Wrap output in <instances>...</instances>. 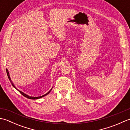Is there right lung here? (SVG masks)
Listing matches in <instances>:
<instances>
[{"label":"right lung","instance_id":"add662e5","mask_svg":"<svg viewBox=\"0 0 130 130\" xmlns=\"http://www.w3.org/2000/svg\"><path fill=\"white\" fill-rule=\"evenodd\" d=\"M6 71H7V75H8V78H9V80H10V83H12V85H13V87L15 89H16L17 90H18L19 92V93H20L21 94H22L23 96H25V97H26V98H29V99H39V98H42V97H43V96H45V95H47L48 94H49V93L51 92V90H52V88L51 89H50V90L49 91V92H48L46 94H44V95H42V96H29V95H27L26 94L24 93L23 92H21V90H18V89H17V88L15 87L14 84H13V82L12 81V80H11V79H10V76H9V71H8V70L7 69H6Z\"/></svg>","mask_w":130,"mask_h":130}]
</instances>
